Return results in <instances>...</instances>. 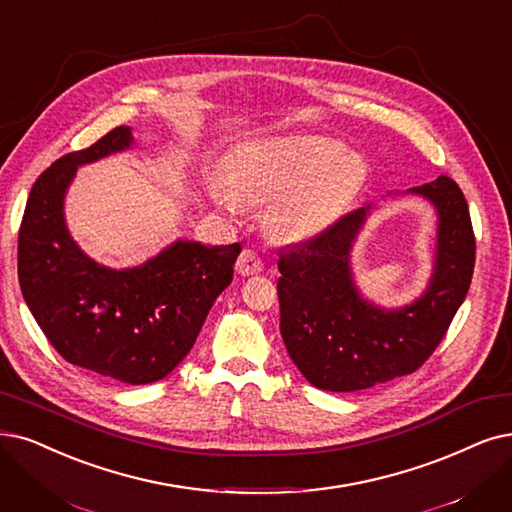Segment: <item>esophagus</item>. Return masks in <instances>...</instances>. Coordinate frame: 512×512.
I'll return each mask as SVG.
<instances>
[{
  "mask_svg": "<svg viewBox=\"0 0 512 512\" xmlns=\"http://www.w3.org/2000/svg\"><path fill=\"white\" fill-rule=\"evenodd\" d=\"M235 269L239 275L243 277H250V275H258L262 271V258L258 252L254 250H243L237 258Z\"/></svg>",
  "mask_w": 512,
  "mask_h": 512,
  "instance_id": "1",
  "label": "esophagus"
}]
</instances>
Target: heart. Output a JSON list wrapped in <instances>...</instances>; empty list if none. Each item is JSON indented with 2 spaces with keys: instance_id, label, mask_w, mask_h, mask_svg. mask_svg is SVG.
Returning a JSON list of instances; mask_svg holds the SVG:
<instances>
[{
  "instance_id": "heart-1",
  "label": "heart",
  "mask_w": 512,
  "mask_h": 512,
  "mask_svg": "<svg viewBox=\"0 0 512 512\" xmlns=\"http://www.w3.org/2000/svg\"><path fill=\"white\" fill-rule=\"evenodd\" d=\"M361 161L340 142L290 134L243 147L229 185L214 180L210 195L218 208L239 214L245 206H271V227L285 239L302 241L325 231L344 210L361 182Z\"/></svg>"
}]
</instances>
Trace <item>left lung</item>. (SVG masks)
<instances>
[{
    "mask_svg": "<svg viewBox=\"0 0 512 512\" xmlns=\"http://www.w3.org/2000/svg\"><path fill=\"white\" fill-rule=\"evenodd\" d=\"M405 193L426 199L437 212L433 273L410 304L384 309L363 298L355 283L351 252L372 206L279 256L281 338L300 374L323 391H363L416 372L468 294L475 235L460 187L439 176Z\"/></svg>",
    "mask_w": 512,
    "mask_h": 512,
    "instance_id": "8db88e82",
    "label": "left lung"
}]
</instances>
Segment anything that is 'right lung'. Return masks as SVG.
Listing matches in <instances>:
<instances>
[{
  "label": "right lung",
  "mask_w": 512,
  "mask_h": 512,
  "mask_svg": "<svg viewBox=\"0 0 512 512\" xmlns=\"http://www.w3.org/2000/svg\"><path fill=\"white\" fill-rule=\"evenodd\" d=\"M132 147V128L119 126L35 180L18 233V281L37 325L69 363L149 384L193 349L214 300L233 281L241 245L176 239L130 269L92 260L67 229V191L79 166Z\"/></svg>",
  "instance_id": "obj_1"
}]
</instances>
